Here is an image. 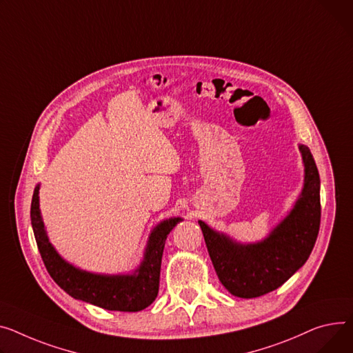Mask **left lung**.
Wrapping results in <instances>:
<instances>
[{
  "label": "left lung",
  "instance_id": "obj_1",
  "mask_svg": "<svg viewBox=\"0 0 353 353\" xmlns=\"http://www.w3.org/2000/svg\"><path fill=\"white\" fill-rule=\"evenodd\" d=\"M303 189L290 214L267 239L240 244L199 221L208 255L221 284L234 296L256 298L283 285L305 263L315 245L321 224V180L311 150L299 145Z\"/></svg>",
  "mask_w": 353,
  "mask_h": 353
}]
</instances>
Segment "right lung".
Returning a JSON list of instances; mask_svg holds the SVG:
<instances>
[{
  "mask_svg": "<svg viewBox=\"0 0 353 353\" xmlns=\"http://www.w3.org/2000/svg\"><path fill=\"white\" fill-rule=\"evenodd\" d=\"M39 184L31 201V224L42 261L55 283L72 298L97 305L108 311L137 312L148 308L159 292L161 255L169 232L180 217L157 224L149 236L145 258L130 275L92 274L66 263L46 236L39 211Z\"/></svg>",
  "mask_w": 353,
  "mask_h": 353,
  "instance_id": "1",
  "label": "right lung"
}]
</instances>
